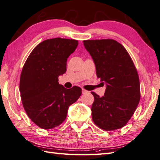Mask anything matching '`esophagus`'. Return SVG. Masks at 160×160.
Returning <instances> with one entry per match:
<instances>
[{
  "label": "esophagus",
  "mask_w": 160,
  "mask_h": 160,
  "mask_svg": "<svg viewBox=\"0 0 160 160\" xmlns=\"http://www.w3.org/2000/svg\"><path fill=\"white\" fill-rule=\"evenodd\" d=\"M88 93V91L84 89H82V93H83V94H85V93Z\"/></svg>",
  "instance_id": "1"
}]
</instances>
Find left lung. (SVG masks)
Wrapping results in <instances>:
<instances>
[{
	"mask_svg": "<svg viewBox=\"0 0 160 160\" xmlns=\"http://www.w3.org/2000/svg\"><path fill=\"white\" fill-rule=\"evenodd\" d=\"M93 59L98 78L105 83L103 97L92 92V119L106 131L123 128L132 117L140 99L136 68L128 51L113 39L83 41Z\"/></svg>",
	"mask_w": 160,
	"mask_h": 160,
	"instance_id": "left-lung-1",
	"label": "left lung"
}]
</instances>
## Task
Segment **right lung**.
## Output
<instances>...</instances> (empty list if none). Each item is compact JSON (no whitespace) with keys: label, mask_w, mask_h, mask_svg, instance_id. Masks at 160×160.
<instances>
[{"label":"right lung","mask_w":160,"mask_h":160,"mask_svg":"<svg viewBox=\"0 0 160 160\" xmlns=\"http://www.w3.org/2000/svg\"><path fill=\"white\" fill-rule=\"evenodd\" d=\"M78 41L55 38L39 43L27 58L20 78L23 108L32 122L42 129L57 127L67 118L69 106L81 95V89H66L59 76L67 71V61Z\"/></svg>","instance_id":"add662e5"}]
</instances>
